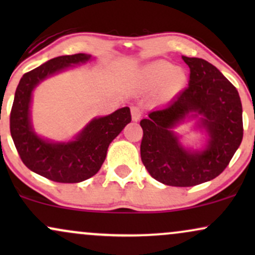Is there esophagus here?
Segmentation results:
<instances>
[{"instance_id":"1","label":"esophagus","mask_w":255,"mask_h":255,"mask_svg":"<svg viewBox=\"0 0 255 255\" xmlns=\"http://www.w3.org/2000/svg\"><path fill=\"white\" fill-rule=\"evenodd\" d=\"M130 113H131V119H133V121H139L140 118H141L142 113L139 107H131Z\"/></svg>"}]
</instances>
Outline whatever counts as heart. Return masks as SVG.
I'll use <instances>...</instances> for the list:
<instances>
[{"mask_svg": "<svg viewBox=\"0 0 255 255\" xmlns=\"http://www.w3.org/2000/svg\"><path fill=\"white\" fill-rule=\"evenodd\" d=\"M141 79L148 87H164L166 95H175L187 84L184 71L176 68L170 62H156L142 71Z\"/></svg>", "mask_w": 255, "mask_h": 255, "instance_id": "obj_1", "label": "heart"}]
</instances>
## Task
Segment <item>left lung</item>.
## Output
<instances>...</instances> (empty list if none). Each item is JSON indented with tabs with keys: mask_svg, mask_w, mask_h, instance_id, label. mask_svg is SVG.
Segmentation results:
<instances>
[{
	"mask_svg": "<svg viewBox=\"0 0 255 255\" xmlns=\"http://www.w3.org/2000/svg\"><path fill=\"white\" fill-rule=\"evenodd\" d=\"M189 84L174 101L140 121V154L154 180L174 187H192L222 174L244 136L242 104L236 87L203 58L182 56ZM201 116L198 127L209 135L207 147L191 151L172 130L189 115Z\"/></svg>",
	"mask_w": 255,
	"mask_h": 255,
	"instance_id": "1",
	"label": "left lung"
}]
</instances>
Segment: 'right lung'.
<instances>
[{"label": "right lung", "instance_id": "add662e5", "mask_svg": "<svg viewBox=\"0 0 255 255\" xmlns=\"http://www.w3.org/2000/svg\"><path fill=\"white\" fill-rule=\"evenodd\" d=\"M91 55L51 58L20 79L10 111V134L22 163L40 176L61 183H77L96 175L110 142L131 121L128 107L104 118L93 119L74 140L55 142L38 136L30 118L32 91L44 79L69 67L87 62Z\"/></svg>", "mask_w": 255, "mask_h": 255}]
</instances>
